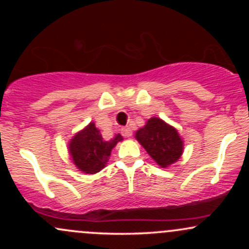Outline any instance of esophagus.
I'll list each match as a JSON object with an SVG mask.
<instances>
[{"label": "esophagus", "instance_id": "34e87169", "mask_svg": "<svg viewBox=\"0 0 249 249\" xmlns=\"http://www.w3.org/2000/svg\"><path fill=\"white\" fill-rule=\"evenodd\" d=\"M122 134L124 137H131L132 136V128L130 126H125L122 128Z\"/></svg>", "mask_w": 249, "mask_h": 249}]
</instances>
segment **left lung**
<instances>
[{
	"label": "left lung",
	"instance_id": "1",
	"mask_svg": "<svg viewBox=\"0 0 249 249\" xmlns=\"http://www.w3.org/2000/svg\"><path fill=\"white\" fill-rule=\"evenodd\" d=\"M136 138L161 167L176 162L182 153V141L177 130L159 118L148 119L146 125L137 131Z\"/></svg>",
	"mask_w": 249,
	"mask_h": 249
}]
</instances>
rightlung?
I'll list each match as a JSON object with an SVG mask.
<instances>
[{
    "mask_svg": "<svg viewBox=\"0 0 249 249\" xmlns=\"http://www.w3.org/2000/svg\"><path fill=\"white\" fill-rule=\"evenodd\" d=\"M121 141H123V137L119 133L115 134L110 141H105L95 124L90 123L71 139L69 144L71 158L76 166L84 173H97L105 166L111 150Z\"/></svg>",
    "mask_w": 249,
    "mask_h": 249,
    "instance_id": "obj_1",
    "label": "right lung"
}]
</instances>
